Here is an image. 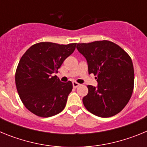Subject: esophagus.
<instances>
[{
  "label": "esophagus",
  "mask_w": 147,
  "mask_h": 147,
  "mask_svg": "<svg viewBox=\"0 0 147 147\" xmlns=\"http://www.w3.org/2000/svg\"><path fill=\"white\" fill-rule=\"evenodd\" d=\"M78 86H80V84L76 82H73V87L74 88H76Z\"/></svg>",
  "instance_id": "1"
}]
</instances>
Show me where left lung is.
I'll list each match as a JSON object with an SVG mask.
<instances>
[{
	"label": "left lung",
	"instance_id": "1",
	"mask_svg": "<svg viewBox=\"0 0 147 147\" xmlns=\"http://www.w3.org/2000/svg\"><path fill=\"white\" fill-rule=\"evenodd\" d=\"M76 49L86 59L88 73L98 85H88L82 98L85 108L93 115L111 117L121 112L129 101L134 87V68L125 51L107 40L77 43Z\"/></svg>",
	"mask_w": 147,
	"mask_h": 147
}]
</instances>
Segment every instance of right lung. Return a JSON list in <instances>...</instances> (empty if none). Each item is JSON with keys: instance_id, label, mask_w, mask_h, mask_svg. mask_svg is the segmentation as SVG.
Masks as SVG:
<instances>
[{"instance_id": "right-lung-1", "label": "right lung", "mask_w": 147, "mask_h": 147, "mask_svg": "<svg viewBox=\"0 0 147 147\" xmlns=\"http://www.w3.org/2000/svg\"><path fill=\"white\" fill-rule=\"evenodd\" d=\"M76 46V43L42 42L31 46L22 56L16 70L15 84L22 102L32 113L50 117L65 108L73 89L72 82H62L53 75Z\"/></svg>"}]
</instances>
